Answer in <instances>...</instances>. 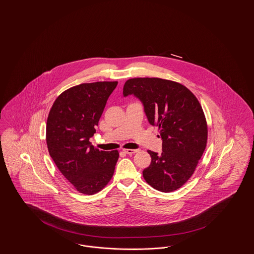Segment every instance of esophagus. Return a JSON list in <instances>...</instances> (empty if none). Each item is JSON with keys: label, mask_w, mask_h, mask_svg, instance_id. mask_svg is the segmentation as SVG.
<instances>
[{"label": "esophagus", "mask_w": 254, "mask_h": 254, "mask_svg": "<svg viewBox=\"0 0 254 254\" xmlns=\"http://www.w3.org/2000/svg\"><path fill=\"white\" fill-rule=\"evenodd\" d=\"M123 151L125 153H127V154H134V153L138 152V149H129V148H127V149H123Z\"/></svg>", "instance_id": "34e87169"}]
</instances>
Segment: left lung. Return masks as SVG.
<instances>
[{
	"mask_svg": "<svg viewBox=\"0 0 254 254\" xmlns=\"http://www.w3.org/2000/svg\"><path fill=\"white\" fill-rule=\"evenodd\" d=\"M124 96L138 98L150 125L159 127L162 153L151 150L145 182L162 192L178 190L193 174L207 141L203 109L185 85L160 78H133L126 82Z\"/></svg>",
	"mask_w": 254,
	"mask_h": 254,
	"instance_id": "obj_1",
	"label": "left lung"
}]
</instances>
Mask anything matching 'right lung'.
Wrapping results in <instances>:
<instances>
[{
    "instance_id": "add662e5",
    "label": "right lung",
    "mask_w": 254,
    "mask_h": 254,
    "mask_svg": "<svg viewBox=\"0 0 254 254\" xmlns=\"http://www.w3.org/2000/svg\"><path fill=\"white\" fill-rule=\"evenodd\" d=\"M118 82L75 85L55 100L47 122L49 155L81 193L102 190L113 176L119 152L95 148L89 139Z\"/></svg>"
}]
</instances>
